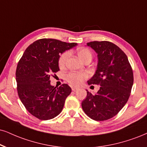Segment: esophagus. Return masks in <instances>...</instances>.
Masks as SVG:
<instances>
[{"label":"esophagus","mask_w":147,"mask_h":147,"mask_svg":"<svg viewBox=\"0 0 147 147\" xmlns=\"http://www.w3.org/2000/svg\"><path fill=\"white\" fill-rule=\"evenodd\" d=\"M71 89H72V90H73V91H76L77 90H78V88L76 87V86H72Z\"/></svg>","instance_id":"obj_1"}]
</instances>
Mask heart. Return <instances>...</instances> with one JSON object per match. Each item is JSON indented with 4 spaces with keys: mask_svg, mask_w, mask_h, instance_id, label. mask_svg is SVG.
<instances>
[{
    "mask_svg": "<svg viewBox=\"0 0 147 147\" xmlns=\"http://www.w3.org/2000/svg\"><path fill=\"white\" fill-rule=\"evenodd\" d=\"M78 55L80 59L84 61L87 58H92V54L89 50L86 48H81L78 51ZM69 57V52H65L61 54L59 58V64L60 67L65 66V63ZM67 80L70 84L73 85H79L82 82L85 78H87V74L85 73H76V72H71L67 75Z\"/></svg>",
    "mask_w": 147,
    "mask_h": 147,
    "instance_id": "1",
    "label": "heart"
}]
</instances>
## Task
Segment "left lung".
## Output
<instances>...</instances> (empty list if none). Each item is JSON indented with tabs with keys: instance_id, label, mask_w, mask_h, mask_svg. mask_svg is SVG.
Returning <instances> with one entry per match:
<instances>
[{
	"instance_id": "8db88e82",
	"label": "left lung",
	"mask_w": 147,
	"mask_h": 147,
	"mask_svg": "<svg viewBox=\"0 0 147 147\" xmlns=\"http://www.w3.org/2000/svg\"><path fill=\"white\" fill-rule=\"evenodd\" d=\"M87 46L97 54V69L88 84H99L97 94L86 90L82 102L84 112L95 121H106L119 113L127 102L134 83V75L127 57L110 41H91Z\"/></svg>"
}]
</instances>
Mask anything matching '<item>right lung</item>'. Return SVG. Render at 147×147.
Returning <instances> with one entry per match:
<instances>
[{
  "label": "right lung",
  "mask_w": 147,
  "mask_h": 147,
  "mask_svg": "<svg viewBox=\"0 0 147 147\" xmlns=\"http://www.w3.org/2000/svg\"><path fill=\"white\" fill-rule=\"evenodd\" d=\"M77 46L54 39H41L30 44L16 69L17 90L26 109L40 120H49L62 111L71 92L67 84H50L51 74L59 71L60 54Z\"/></svg>",
  "instance_id": "right-lung-1"
}]
</instances>
